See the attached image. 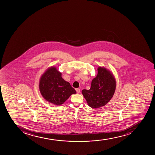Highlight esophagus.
Returning a JSON list of instances; mask_svg holds the SVG:
<instances>
[{
	"label": "esophagus",
	"instance_id": "1",
	"mask_svg": "<svg viewBox=\"0 0 155 155\" xmlns=\"http://www.w3.org/2000/svg\"><path fill=\"white\" fill-rule=\"evenodd\" d=\"M76 91L77 93L79 94L80 92V88H76Z\"/></svg>",
	"mask_w": 155,
	"mask_h": 155
}]
</instances>
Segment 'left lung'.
Masks as SVG:
<instances>
[{"mask_svg": "<svg viewBox=\"0 0 155 155\" xmlns=\"http://www.w3.org/2000/svg\"><path fill=\"white\" fill-rule=\"evenodd\" d=\"M116 82L113 74L103 67L98 68V74L92 80L90 90L82 93L91 107L98 108L106 105L115 93Z\"/></svg>", "mask_w": 155, "mask_h": 155, "instance_id": "8db88e82", "label": "left lung"}]
</instances>
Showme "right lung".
I'll list each match as a JSON object with an SVG mask.
<instances>
[{"label": "right lung", "instance_id": "add662e5", "mask_svg": "<svg viewBox=\"0 0 155 155\" xmlns=\"http://www.w3.org/2000/svg\"><path fill=\"white\" fill-rule=\"evenodd\" d=\"M40 93L45 100L55 105L63 104L73 94L76 93L68 82L64 80L56 67L48 68L39 81Z\"/></svg>", "mask_w": 155, "mask_h": 155}]
</instances>
